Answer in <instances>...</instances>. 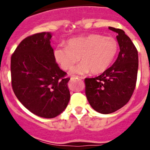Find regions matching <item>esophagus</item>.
I'll return each mask as SVG.
<instances>
[{
  "label": "esophagus",
  "mask_w": 150,
  "mask_h": 150,
  "mask_svg": "<svg viewBox=\"0 0 150 150\" xmlns=\"http://www.w3.org/2000/svg\"><path fill=\"white\" fill-rule=\"evenodd\" d=\"M81 78V79H82V78H81V77H78V76H72L71 78Z\"/></svg>",
  "instance_id": "obj_1"
}]
</instances>
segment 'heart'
Here are the masks:
<instances>
[{
  "instance_id": "b5f03b06",
  "label": "heart",
  "mask_w": 150,
  "mask_h": 150,
  "mask_svg": "<svg viewBox=\"0 0 150 150\" xmlns=\"http://www.w3.org/2000/svg\"><path fill=\"white\" fill-rule=\"evenodd\" d=\"M115 39L99 34H89L74 38L67 41V46H57L54 51L57 62L64 70H69L80 59L72 73L83 75L91 72L97 75L107 70L117 52Z\"/></svg>"
}]
</instances>
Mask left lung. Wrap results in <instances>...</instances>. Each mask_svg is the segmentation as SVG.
<instances>
[{
  "label": "left lung",
  "mask_w": 150,
  "mask_h": 150,
  "mask_svg": "<svg viewBox=\"0 0 150 150\" xmlns=\"http://www.w3.org/2000/svg\"><path fill=\"white\" fill-rule=\"evenodd\" d=\"M117 34L120 47L117 59L99 76L86 78V95L92 108L110 114L128 103L135 89L139 67L138 51L125 32L109 27Z\"/></svg>",
  "instance_id": "left-lung-1"
}]
</instances>
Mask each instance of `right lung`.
Returning a JSON list of instances; mask_svg holds the SVG:
<instances>
[{"instance_id":"add662e5","label":"right lung","mask_w":150,"mask_h":150,"mask_svg":"<svg viewBox=\"0 0 150 150\" xmlns=\"http://www.w3.org/2000/svg\"><path fill=\"white\" fill-rule=\"evenodd\" d=\"M52 34L37 33L24 39L11 59L12 88L32 113L53 118L67 107L69 78L56 62L51 46Z\"/></svg>"}]
</instances>
